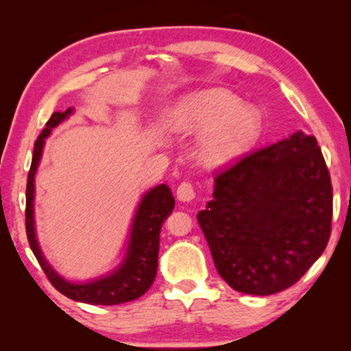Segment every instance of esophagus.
<instances>
[{
    "mask_svg": "<svg viewBox=\"0 0 351 351\" xmlns=\"http://www.w3.org/2000/svg\"><path fill=\"white\" fill-rule=\"evenodd\" d=\"M176 197L182 203H189V201H192L195 198V189L190 182H181L180 186L176 189Z\"/></svg>",
    "mask_w": 351,
    "mask_h": 351,
    "instance_id": "esophagus-1",
    "label": "esophagus"
}]
</instances>
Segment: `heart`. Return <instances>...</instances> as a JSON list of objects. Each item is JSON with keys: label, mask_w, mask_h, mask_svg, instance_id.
I'll use <instances>...</instances> for the list:
<instances>
[{"label": "heart", "mask_w": 351, "mask_h": 351, "mask_svg": "<svg viewBox=\"0 0 351 351\" xmlns=\"http://www.w3.org/2000/svg\"><path fill=\"white\" fill-rule=\"evenodd\" d=\"M171 125L180 132L204 134L201 156L207 164L218 165L239 158L257 141L261 119L234 93L212 88L182 100Z\"/></svg>", "instance_id": "obj_1"}]
</instances>
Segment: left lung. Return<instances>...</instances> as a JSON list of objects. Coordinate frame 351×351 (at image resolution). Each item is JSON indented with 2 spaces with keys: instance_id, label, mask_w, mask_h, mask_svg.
Here are the masks:
<instances>
[{
  "instance_id": "obj_1",
  "label": "left lung",
  "mask_w": 351,
  "mask_h": 351,
  "mask_svg": "<svg viewBox=\"0 0 351 351\" xmlns=\"http://www.w3.org/2000/svg\"><path fill=\"white\" fill-rule=\"evenodd\" d=\"M331 218L328 167L316 138L302 132L218 171L198 213L218 274L254 295L293 287L325 251Z\"/></svg>"
}]
</instances>
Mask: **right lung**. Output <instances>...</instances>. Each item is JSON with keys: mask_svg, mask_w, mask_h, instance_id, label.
I'll return each mask as SVG.
<instances>
[{"mask_svg": "<svg viewBox=\"0 0 351 351\" xmlns=\"http://www.w3.org/2000/svg\"><path fill=\"white\" fill-rule=\"evenodd\" d=\"M73 114V108L66 111L52 112L46 122L43 132L35 141L31 170L27 175L26 186V234L29 245L37 257L41 269L49 278L57 291L69 299L83 302L90 305H119L134 300L145 294L152 287L158 271L159 252V232L162 223L167 219L175 207V198L171 190L165 184L153 187L142 197L138 210L134 213L132 232L125 252V258L119 268L106 276L93 278L88 282H69L58 276L54 268L47 263L43 252L38 246L34 221V197H35V173H37L41 153H43L45 139L51 134L52 128L62 123L64 119Z\"/></svg>", "mask_w": 351, "mask_h": 351, "instance_id": "right-lung-1", "label": "right lung"}]
</instances>
